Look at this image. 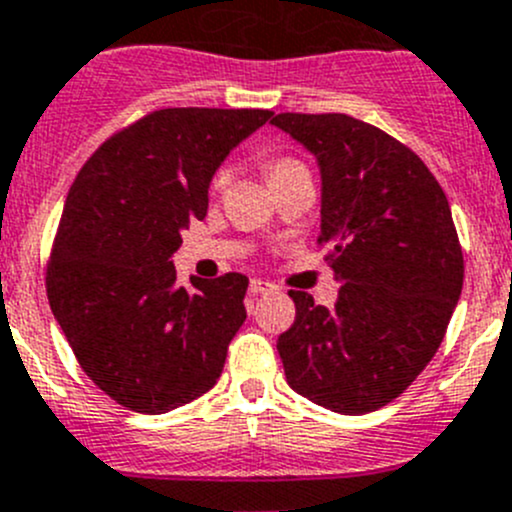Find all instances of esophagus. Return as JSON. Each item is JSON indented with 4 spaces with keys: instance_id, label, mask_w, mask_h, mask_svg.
<instances>
[{
    "instance_id": "obj_1",
    "label": "esophagus",
    "mask_w": 512,
    "mask_h": 512,
    "mask_svg": "<svg viewBox=\"0 0 512 512\" xmlns=\"http://www.w3.org/2000/svg\"><path fill=\"white\" fill-rule=\"evenodd\" d=\"M275 290V285L267 280H257V277H252L250 280V292L252 295H267V292Z\"/></svg>"
}]
</instances>
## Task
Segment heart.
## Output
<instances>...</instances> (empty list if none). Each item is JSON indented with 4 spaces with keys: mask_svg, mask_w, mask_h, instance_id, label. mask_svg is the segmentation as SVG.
Returning a JSON list of instances; mask_svg holds the SVG:
<instances>
[{
    "mask_svg": "<svg viewBox=\"0 0 512 512\" xmlns=\"http://www.w3.org/2000/svg\"><path fill=\"white\" fill-rule=\"evenodd\" d=\"M300 167H305L302 165L300 160H292V157H277V160H270L267 162V177H277V175H282V172H290V170H300ZM225 180H227V172L225 170H220L215 175V180H212V187H222L225 185Z\"/></svg>",
    "mask_w": 512,
    "mask_h": 512,
    "instance_id": "1",
    "label": "heart"
}]
</instances>
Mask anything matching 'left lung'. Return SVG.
<instances>
[{"mask_svg":"<svg viewBox=\"0 0 512 512\" xmlns=\"http://www.w3.org/2000/svg\"><path fill=\"white\" fill-rule=\"evenodd\" d=\"M272 124L320 167V245L342 282L335 307L290 290L277 337L287 385L342 415L408 390L443 342L463 290V250L443 187L410 147L350 114L282 112Z\"/></svg>","mask_w":512,"mask_h":512,"instance_id":"obj_1","label":"left lung"}]
</instances>
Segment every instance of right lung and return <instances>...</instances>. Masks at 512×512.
<instances>
[{
    "label": "right lung",
    "instance_id": "right-lung-1",
    "mask_svg": "<svg viewBox=\"0 0 512 512\" xmlns=\"http://www.w3.org/2000/svg\"><path fill=\"white\" fill-rule=\"evenodd\" d=\"M270 109H157L109 137L69 187L47 297L74 357L124 408L160 415L212 388L245 322L247 277H192L172 255L207 215L217 167Z\"/></svg>",
    "mask_w": 512,
    "mask_h": 512
}]
</instances>
